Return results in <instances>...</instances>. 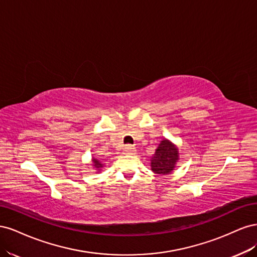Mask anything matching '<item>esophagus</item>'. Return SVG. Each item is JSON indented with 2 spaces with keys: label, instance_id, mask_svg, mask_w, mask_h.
Returning a JSON list of instances; mask_svg holds the SVG:
<instances>
[{
  "label": "esophagus",
  "instance_id": "34e87169",
  "mask_svg": "<svg viewBox=\"0 0 257 257\" xmlns=\"http://www.w3.org/2000/svg\"><path fill=\"white\" fill-rule=\"evenodd\" d=\"M124 151H125L128 154H133V153H135L136 150H135V148L133 146L127 145V146H125V148H124Z\"/></svg>",
  "mask_w": 257,
  "mask_h": 257
}]
</instances>
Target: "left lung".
Masks as SVG:
<instances>
[{
	"instance_id": "left-lung-1",
	"label": "left lung",
	"mask_w": 257,
	"mask_h": 257,
	"mask_svg": "<svg viewBox=\"0 0 257 257\" xmlns=\"http://www.w3.org/2000/svg\"><path fill=\"white\" fill-rule=\"evenodd\" d=\"M178 160V148L172 142L163 139L151 160L152 172L159 175H168L175 169Z\"/></svg>"
}]
</instances>
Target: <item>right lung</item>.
I'll return each mask as SVG.
<instances>
[{"label":"right lung","mask_w":257,"mask_h":257,"mask_svg":"<svg viewBox=\"0 0 257 257\" xmlns=\"http://www.w3.org/2000/svg\"><path fill=\"white\" fill-rule=\"evenodd\" d=\"M92 162H93V166H94L95 168H97V170H100V168H102L104 165L102 164V162L98 161L97 159H92Z\"/></svg>","instance_id":"obj_1"}]
</instances>
